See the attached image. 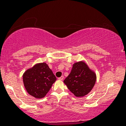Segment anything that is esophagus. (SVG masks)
I'll return each instance as SVG.
<instances>
[{
	"instance_id": "obj_1",
	"label": "esophagus",
	"mask_w": 126,
	"mask_h": 126,
	"mask_svg": "<svg viewBox=\"0 0 126 126\" xmlns=\"http://www.w3.org/2000/svg\"><path fill=\"white\" fill-rule=\"evenodd\" d=\"M58 79L59 80H63V76H62L59 77V78H58Z\"/></svg>"
}]
</instances>
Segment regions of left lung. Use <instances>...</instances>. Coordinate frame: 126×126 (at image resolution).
<instances>
[{
    "instance_id": "1",
    "label": "left lung",
    "mask_w": 126,
    "mask_h": 126,
    "mask_svg": "<svg viewBox=\"0 0 126 126\" xmlns=\"http://www.w3.org/2000/svg\"><path fill=\"white\" fill-rule=\"evenodd\" d=\"M96 81V75L84 61L73 65L68 76L63 81L65 85L76 97H83L92 91Z\"/></svg>"
}]
</instances>
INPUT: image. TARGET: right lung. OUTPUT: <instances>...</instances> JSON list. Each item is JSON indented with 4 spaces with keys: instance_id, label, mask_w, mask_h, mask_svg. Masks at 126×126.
<instances>
[{
    "instance_id": "1",
    "label": "right lung",
    "mask_w": 126,
    "mask_h": 126,
    "mask_svg": "<svg viewBox=\"0 0 126 126\" xmlns=\"http://www.w3.org/2000/svg\"><path fill=\"white\" fill-rule=\"evenodd\" d=\"M56 79L52 70L45 63L34 65L23 75L26 90L37 99H42L46 95Z\"/></svg>"
}]
</instances>
